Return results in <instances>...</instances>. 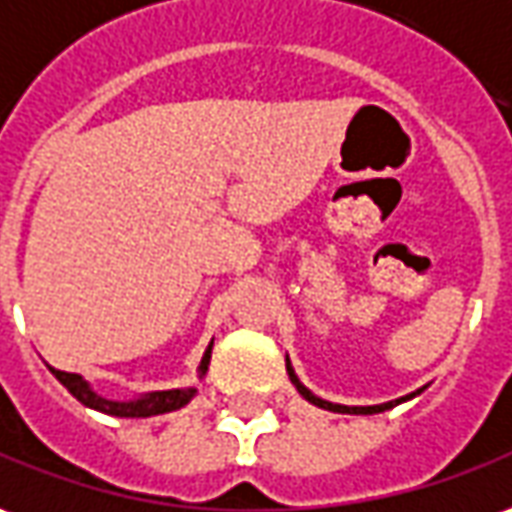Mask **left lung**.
<instances>
[{"label":"left lung","mask_w":512,"mask_h":512,"mask_svg":"<svg viewBox=\"0 0 512 512\" xmlns=\"http://www.w3.org/2000/svg\"><path fill=\"white\" fill-rule=\"evenodd\" d=\"M287 373H290L292 384L298 387V393H301L309 404H315V407H320V410H329V412H348V415H376V412H384L390 410V407H396V404H401V401H407V398L412 396H404V398H396V401H387V404H376V407H343V404H331V401H323V398L312 396L306 387H303L301 382H298V376H295V370L290 368V359H287ZM421 393V390H418Z\"/></svg>","instance_id":"left-lung-1"}]
</instances>
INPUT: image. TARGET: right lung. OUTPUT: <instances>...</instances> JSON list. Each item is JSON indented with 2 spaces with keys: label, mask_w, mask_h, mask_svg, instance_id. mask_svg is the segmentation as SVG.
<instances>
[{
  "label": "right lung",
  "mask_w": 512,
  "mask_h": 512,
  "mask_svg": "<svg viewBox=\"0 0 512 512\" xmlns=\"http://www.w3.org/2000/svg\"><path fill=\"white\" fill-rule=\"evenodd\" d=\"M211 362V345L209 351L203 354V362H200V376H206V370H209ZM55 373V379L72 393L80 404H86L91 410H100L105 415H116V418H150V415H164V412L172 410H181L183 404H189L192 396H195L197 390L195 387H186V390H158V393H150V396L139 398V401H108V398L97 396L86 382H83V376H77V373H66V370H55L49 368Z\"/></svg>",
  "instance_id": "add662e5"
}]
</instances>
